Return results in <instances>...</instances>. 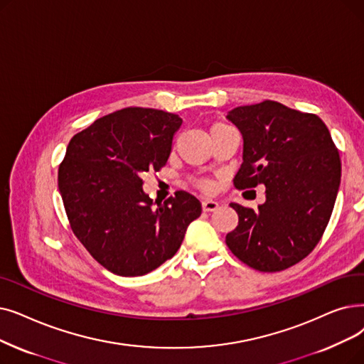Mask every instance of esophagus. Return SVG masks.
<instances>
[{
    "label": "esophagus",
    "instance_id": "1",
    "mask_svg": "<svg viewBox=\"0 0 364 364\" xmlns=\"http://www.w3.org/2000/svg\"><path fill=\"white\" fill-rule=\"evenodd\" d=\"M202 208H203V211H215L220 208V203L213 199H205L202 202Z\"/></svg>",
    "mask_w": 364,
    "mask_h": 364
}]
</instances>
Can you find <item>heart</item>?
<instances>
[{
	"mask_svg": "<svg viewBox=\"0 0 364 364\" xmlns=\"http://www.w3.org/2000/svg\"><path fill=\"white\" fill-rule=\"evenodd\" d=\"M200 187L205 188V191H210V188L213 187V184L210 181H200Z\"/></svg>",
	"mask_w": 364,
	"mask_h": 364,
	"instance_id": "heart-1",
	"label": "heart"
}]
</instances>
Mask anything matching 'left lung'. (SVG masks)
I'll list each match as a JSON object with an SVG mask.
<instances>
[{
  "label": "left lung",
  "mask_w": 364,
  "mask_h": 364,
  "mask_svg": "<svg viewBox=\"0 0 364 364\" xmlns=\"http://www.w3.org/2000/svg\"><path fill=\"white\" fill-rule=\"evenodd\" d=\"M244 149L236 188L266 187L257 210L232 202L238 226L226 235L233 255L260 272H278L318 244L341 184L339 151L324 122L275 101L228 113Z\"/></svg>",
  "instance_id": "1"
}]
</instances>
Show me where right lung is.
Returning <instances> with one entry per match:
<instances>
[{"label": "right lung", "mask_w": 364, "mask_h": 364, "mask_svg": "<svg viewBox=\"0 0 364 364\" xmlns=\"http://www.w3.org/2000/svg\"><path fill=\"white\" fill-rule=\"evenodd\" d=\"M181 123L162 109L129 107L70 141L58 172L59 193L73 232L109 272L141 277L159 267L202 213L187 192L162 203L143 191L144 173L166 165Z\"/></svg>", "instance_id": "right-lung-1"}]
</instances>
